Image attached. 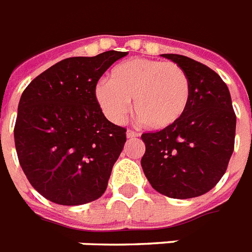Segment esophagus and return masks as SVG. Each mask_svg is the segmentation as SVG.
<instances>
[{"instance_id":"34e87169","label":"esophagus","mask_w":252,"mask_h":252,"mask_svg":"<svg viewBox=\"0 0 252 252\" xmlns=\"http://www.w3.org/2000/svg\"><path fill=\"white\" fill-rule=\"evenodd\" d=\"M140 136V133H137V132H134V130H130L128 129L126 130V137L128 138H136Z\"/></svg>"}]
</instances>
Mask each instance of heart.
<instances>
[{
    "label": "heart",
    "instance_id": "b5f03b06",
    "mask_svg": "<svg viewBox=\"0 0 252 252\" xmlns=\"http://www.w3.org/2000/svg\"><path fill=\"white\" fill-rule=\"evenodd\" d=\"M96 103L110 122H124L133 100V111L150 129H165L176 123L191 102V80L182 66L149 59H130L116 65L110 81H100L94 91Z\"/></svg>",
    "mask_w": 252,
    "mask_h": 252
}]
</instances>
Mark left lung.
<instances>
[{"instance_id": "1", "label": "left lung", "mask_w": 252, "mask_h": 252, "mask_svg": "<svg viewBox=\"0 0 252 252\" xmlns=\"http://www.w3.org/2000/svg\"><path fill=\"white\" fill-rule=\"evenodd\" d=\"M161 56L186 70L191 102L172 126L141 136L144 174L152 187L171 199H191L211 191L227 168L234 150L235 118L226 84L207 65L187 56Z\"/></svg>"}]
</instances>
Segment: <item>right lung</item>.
<instances>
[{"mask_svg":"<svg viewBox=\"0 0 252 252\" xmlns=\"http://www.w3.org/2000/svg\"><path fill=\"white\" fill-rule=\"evenodd\" d=\"M126 52L70 57L31 81L18 104L14 140L27 179L60 205H81L104 193L126 141L96 103L99 78Z\"/></svg>","mask_w":252,"mask_h":252,"instance_id":"right-lung-1","label":"right lung"}]
</instances>
